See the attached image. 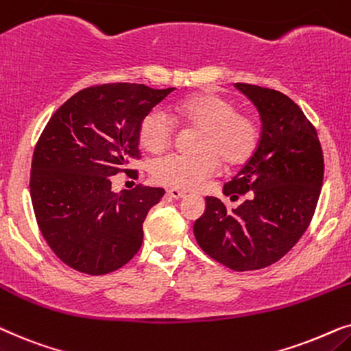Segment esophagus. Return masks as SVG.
Wrapping results in <instances>:
<instances>
[{
    "label": "esophagus",
    "instance_id": "34e87169",
    "mask_svg": "<svg viewBox=\"0 0 351 351\" xmlns=\"http://www.w3.org/2000/svg\"><path fill=\"white\" fill-rule=\"evenodd\" d=\"M167 194L173 199H183L186 195V193H183V191H180V189H168Z\"/></svg>",
    "mask_w": 351,
    "mask_h": 351
}]
</instances>
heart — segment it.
Masks as SVG:
<instances>
[{
	"mask_svg": "<svg viewBox=\"0 0 351 351\" xmlns=\"http://www.w3.org/2000/svg\"><path fill=\"white\" fill-rule=\"evenodd\" d=\"M199 128L195 156L168 154L152 163V175L163 184L197 188L219 168V157L228 165L249 160L258 144V127L250 117L237 114L236 106L217 93H197L171 109H152L139 127V143L149 152H162L175 136V121Z\"/></svg>",
	"mask_w": 351,
	"mask_h": 351,
	"instance_id": "obj_1",
	"label": "heart"
}]
</instances>
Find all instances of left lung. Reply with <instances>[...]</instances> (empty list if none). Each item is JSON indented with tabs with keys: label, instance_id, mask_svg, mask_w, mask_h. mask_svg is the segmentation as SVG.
Instances as JSON below:
<instances>
[{
	"label": "left lung",
	"instance_id": "8db88e82",
	"mask_svg": "<svg viewBox=\"0 0 351 351\" xmlns=\"http://www.w3.org/2000/svg\"><path fill=\"white\" fill-rule=\"evenodd\" d=\"M236 88L254 102L261 134L255 152L223 194L239 207L226 210L205 197L194 236L205 254L234 271L261 269L281 260L306 231L319 199L324 158L316 130L282 93L247 83Z\"/></svg>",
	"mask_w": 351,
	"mask_h": 351
}]
</instances>
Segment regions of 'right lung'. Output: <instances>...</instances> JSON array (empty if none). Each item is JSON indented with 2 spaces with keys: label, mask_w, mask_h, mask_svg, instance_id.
<instances>
[{
  "label": "right lung",
  "mask_w": 351,
  "mask_h": 351,
  "mask_svg": "<svg viewBox=\"0 0 351 351\" xmlns=\"http://www.w3.org/2000/svg\"><path fill=\"white\" fill-rule=\"evenodd\" d=\"M175 88L110 83L78 91L41 133L34 152L30 197L51 250L80 273L127 265L143 244V223L165 194L138 186L112 191V176L139 160V127Z\"/></svg>",
  "instance_id": "1"
}]
</instances>
